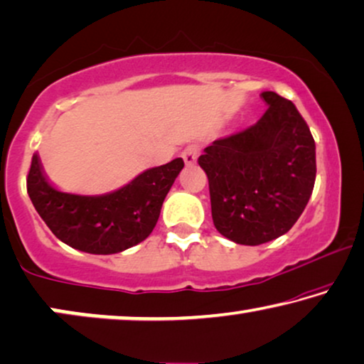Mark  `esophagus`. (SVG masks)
I'll list each match as a JSON object with an SVG mask.
<instances>
[{
  "label": "esophagus",
  "instance_id": "34e87169",
  "mask_svg": "<svg viewBox=\"0 0 364 364\" xmlns=\"http://www.w3.org/2000/svg\"><path fill=\"white\" fill-rule=\"evenodd\" d=\"M198 152H200L198 146H195V144L187 146L186 149L182 151V159H183V162H186L187 166L195 164V161H197V157H198Z\"/></svg>",
  "mask_w": 364,
  "mask_h": 364
}]
</instances>
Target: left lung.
Instances as JSON below:
<instances>
[{
  "label": "left lung",
  "instance_id": "1",
  "mask_svg": "<svg viewBox=\"0 0 364 364\" xmlns=\"http://www.w3.org/2000/svg\"><path fill=\"white\" fill-rule=\"evenodd\" d=\"M256 124L213 141L198 157L208 177L213 225L225 238L257 246L287 233L314 191L315 141L291 100L262 92Z\"/></svg>",
  "mask_w": 364,
  "mask_h": 364
}]
</instances>
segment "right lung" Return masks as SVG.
<instances>
[{"label":"right lung","instance_id":"add662e5","mask_svg":"<svg viewBox=\"0 0 364 364\" xmlns=\"http://www.w3.org/2000/svg\"><path fill=\"white\" fill-rule=\"evenodd\" d=\"M181 157L139 173L128 186L105 195L59 192L47 181L39 156L28 173V193L52 233L90 255H114L144 241L159 220L162 202L182 171Z\"/></svg>","mask_w":364,"mask_h":364}]
</instances>
